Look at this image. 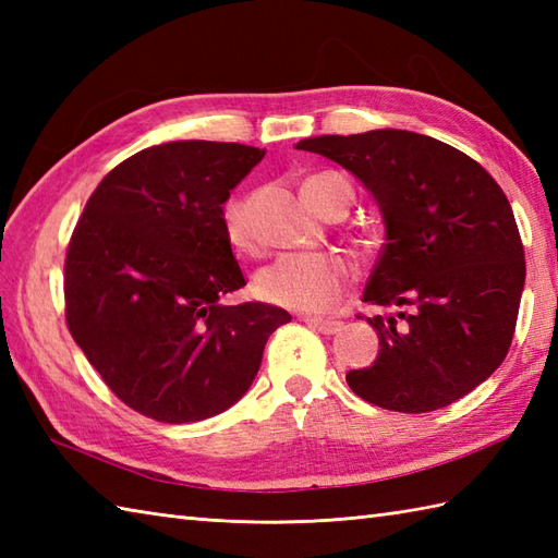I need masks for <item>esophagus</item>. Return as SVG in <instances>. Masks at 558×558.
Wrapping results in <instances>:
<instances>
[{
  "label": "esophagus",
  "instance_id": "1",
  "mask_svg": "<svg viewBox=\"0 0 558 558\" xmlns=\"http://www.w3.org/2000/svg\"><path fill=\"white\" fill-rule=\"evenodd\" d=\"M304 322H306V326L318 330V333H324V336H336L342 328L340 322H330V318H304Z\"/></svg>",
  "mask_w": 558,
  "mask_h": 558
}]
</instances>
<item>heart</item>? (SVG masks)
<instances>
[{"mask_svg":"<svg viewBox=\"0 0 558 558\" xmlns=\"http://www.w3.org/2000/svg\"><path fill=\"white\" fill-rule=\"evenodd\" d=\"M302 196L316 213L350 206L352 186L340 172H318L302 184ZM252 196H232L222 206V230L236 252L256 246ZM352 280V268L333 254H286L256 276V292L282 310L318 314L333 306Z\"/></svg>","mask_w":558,"mask_h":558,"instance_id":"1","label":"heart"}]
</instances>
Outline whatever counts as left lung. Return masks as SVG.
Here are the masks:
<instances>
[{"mask_svg": "<svg viewBox=\"0 0 558 558\" xmlns=\"http://www.w3.org/2000/svg\"><path fill=\"white\" fill-rule=\"evenodd\" d=\"M350 170L374 194L386 244L364 302L378 357L348 372L362 400L393 412L446 408L499 369L515 333L525 252L504 189L432 136L376 129L298 144Z\"/></svg>", "mask_w": 558, "mask_h": 558, "instance_id": "obj_1", "label": "left lung"}]
</instances>
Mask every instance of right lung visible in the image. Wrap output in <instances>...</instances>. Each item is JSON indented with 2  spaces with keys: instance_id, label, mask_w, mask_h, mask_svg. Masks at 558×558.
Segmentation results:
<instances>
[{
  "instance_id": "add662e5",
  "label": "right lung",
  "mask_w": 558,
  "mask_h": 558,
  "mask_svg": "<svg viewBox=\"0 0 558 558\" xmlns=\"http://www.w3.org/2000/svg\"><path fill=\"white\" fill-rule=\"evenodd\" d=\"M266 150L172 141L102 177L64 260L69 333L124 405L165 424L213 417L240 400L280 306L220 298L246 286L222 204Z\"/></svg>"
}]
</instances>
